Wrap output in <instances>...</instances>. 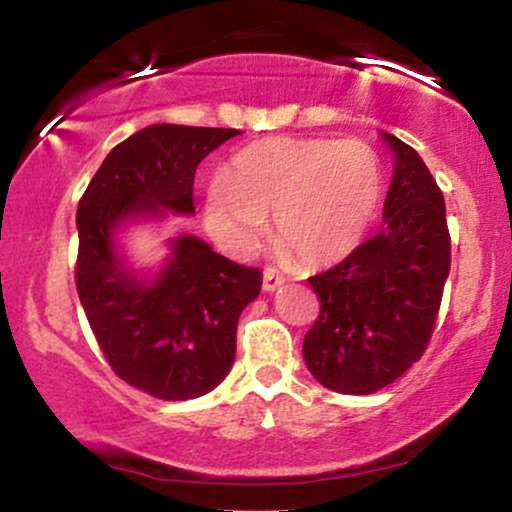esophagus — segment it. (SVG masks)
I'll return each instance as SVG.
<instances>
[{"mask_svg": "<svg viewBox=\"0 0 512 512\" xmlns=\"http://www.w3.org/2000/svg\"><path fill=\"white\" fill-rule=\"evenodd\" d=\"M286 281V276L281 274V272H276L274 267H267L264 269V276H262V286H264V291H276L279 289L281 284H284Z\"/></svg>", "mask_w": 512, "mask_h": 512, "instance_id": "obj_1", "label": "esophagus"}]
</instances>
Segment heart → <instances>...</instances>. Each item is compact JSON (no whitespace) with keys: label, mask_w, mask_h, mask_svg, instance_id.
Returning a JSON list of instances; mask_svg holds the SVG:
<instances>
[{"label":"heart","mask_w":512,"mask_h":512,"mask_svg":"<svg viewBox=\"0 0 512 512\" xmlns=\"http://www.w3.org/2000/svg\"><path fill=\"white\" fill-rule=\"evenodd\" d=\"M383 199V163L363 139H264L240 151L204 199L207 228L226 250L250 255L274 214L279 252L322 267L349 255Z\"/></svg>","instance_id":"heart-1"}]
</instances>
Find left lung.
I'll use <instances>...</instances> for the list:
<instances>
[{"label": "left lung", "mask_w": 512, "mask_h": 512, "mask_svg": "<svg viewBox=\"0 0 512 512\" xmlns=\"http://www.w3.org/2000/svg\"><path fill=\"white\" fill-rule=\"evenodd\" d=\"M383 137L395 151L383 228L308 279L320 315L303 339L305 366L342 395L383 390L424 356L450 274L443 192L409 144Z\"/></svg>", "instance_id": "8db88e82"}]
</instances>
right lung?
<instances>
[{"label": "right lung", "mask_w": 512, "mask_h": 512, "mask_svg": "<svg viewBox=\"0 0 512 512\" xmlns=\"http://www.w3.org/2000/svg\"><path fill=\"white\" fill-rule=\"evenodd\" d=\"M240 134L223 127L151 125L117 144L76 209V291L105 361L125 383L166 402L214 390L236 358L238 317L262 289V269L180 236L156 279L122 264L115 228L137 216L195 214V170Z\"/></svg>", "instance_id": "add662e5"}]
</instances>
